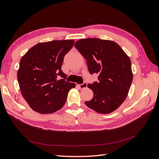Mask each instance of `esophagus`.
<instances>
[{"instance_id":"esophagus-1","label":"esophagus","mask_w":159,"mask_h":159,"mask_svg":"<svg viewBox=\"0 0 159 159\" xmlns=\"http://www.w3.org/2000/svg\"><path fill=\"white\" fill-rule=\"evenodd\" d=\"M78 85V87H79L80 89H84V88H87L88 84H87L86 82H84L83 84H79V85Z\"/></svg>"}]
</instances>
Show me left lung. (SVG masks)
Instances as JSON below:
<instances>
[{
	"label": "left lung",
	"instance_id": "left-lung-1",
	"mask_svg": "<svg viewBox=\"0 0 159 159\" xmlns=\"http://www.w3.org/2000/svg\"><path fill=\"white\" fill-rule=\"evenodd\" d=\"M74 46L86 59L89 74H98V81L88 85L93 96L85 104L98 113L112 112L125 100L132 84L129 57L112 41L83 39Z\"/></svg>",
	"mask_w": 159,
	"mask_h": 159
}]
</instances>
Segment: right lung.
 <instances>
[{"mask_svg": "<svg viewBox=\"0 0 159 159\" xmlns=\"http://www.w3.org/2000/svg\"><path fill=\"white\" fill-rule=\"evenodd\" d=\"M74 44V40L39 43L20 59L17 79L21 93L34 111L51 114L65 104L75 84L66 81L61 66Z\"/></svg>", "mask_w": 159, "mask_h": 159, "instance_id": "add662e5", "label": "right lung"}]
</instances>
